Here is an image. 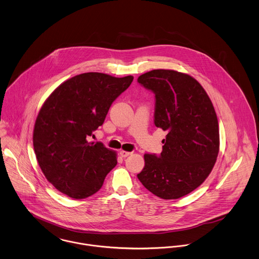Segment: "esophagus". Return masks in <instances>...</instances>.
<instances>
[{
    "instance_id": "esophagus-1",
    "label": "esophagus",
    "mask_w": 259,
    "mask_h": 259,
    "mask_svg": "<svg viewBox=\"0 0 259 259\" xmlns=\"http://www.w3.org/2000/svg\"><path fill=\"white\" fill-rule=\"evenodd\" d=\"M132 154V152H128V151H124V150H121L120 151V155L122 156V157H128L129 155H131Z\"/></svg>"
}]
</instances>
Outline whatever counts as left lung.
Returning <instances> with one entry per match:
<instances>
[{
  "mask_svg": "<svg viewBox=\"0 0 259 259\" xmlns=\"http://www.w3.org/2000/svg\"><path fill=\"white\" fill-rule=\"evenodd\" d=\"M138 83L155 94L154 123L168 131L161 154H145L137 175L162 199H177L200 186L219 152L217 116L209 96L193 77L174 70H152Z\"/></svg>",
  "mask_w": 259,
  "mask_h": 259,
  "instance_id": "8db88e82",
  "label": "left lung"
}]
</instances>
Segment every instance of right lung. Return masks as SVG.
<instances>
[{
  "label": "right lung",
  "mask_w": 259,
  "mask_h": 259,
  "mask_svg": "<svg viewBox=\"0 0 259 259\" xmlns=\"http://www.w3.org/2000/svg\"><path fill=\"white\" fill-rule=\"evenodd\" d=\"M132 81L133 76L83 73L62 83L43 104L34 126V150L45 177L63 194L74 199L93 195L116 166L115 151L87 138Z\"/></svg>",
  "instance_id": "1"
}]
</instances>
